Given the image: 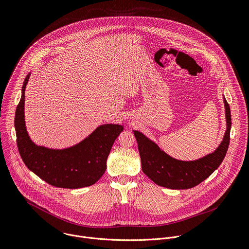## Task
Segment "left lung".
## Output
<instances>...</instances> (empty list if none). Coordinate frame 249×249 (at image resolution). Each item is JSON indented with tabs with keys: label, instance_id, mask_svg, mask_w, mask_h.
Returning <instances> with one entry per match:
<instances>
[{
	"label": "left lung",
	"instance_id": "left-lung-1",
	"mask_svg": "<svg viewBox=\"0 0 249 249\" xmlns=\"http://www.w3.org/2000/svg\"><path fill=\"white\" fill-rule=\"evenodd\" d=\"M224 105L227 129L221 144L213 153L195 160H176L143 133L134 130L143 172L156 184L169 189H189L208 178L222 163L230 145L231 118L225 96Z\"/></svg>",
	"mask_w": 249,
	"mask_h": 249
}]
</instances>
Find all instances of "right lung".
<instances>
[{
	"label": "right lung",
	"mask_w": 249,
	"mask_h": 249,
	"mask_svg": "<svg viewBox=\"0 0 249 249\" xmlns=\"http://www.w3.org/2000/svg\"><path fill=\"white\" fill-rule=\"evenodd\" d=\"M30 75L23 82L15 117L17 144L24 164L55 187L78 189L94 184L105 172L110 150L124 126L102 124L80 143L65 149L37 146L27 133L24 119V93Z\"/></svg>",
	"instance_id": "right-lung-1"
}]
</instances>
